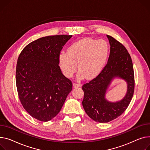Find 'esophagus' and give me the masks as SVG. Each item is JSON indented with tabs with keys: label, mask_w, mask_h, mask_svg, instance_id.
<instances>
[{
	"label": "esophagus",
	"mask_w": 150,
	"mask_h": 150,
	"mask_svg": "<svg viewBox=\"0 0 150 150\" xmlns=\"http://www.w3.org/2000/svg\"><path fill=\"white\" fill-rule=\"evenodd\" d=\"M73 86L74 87H80L81 84H76V83H73Z\"/></svg>",
	"instance_id": "34e87169"
}]
</instances>
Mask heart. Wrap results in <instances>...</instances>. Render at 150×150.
<instances>
[{"mask_svg": "<svg viewBox=\"0 0 150 150\" xmlns=\"http://www.w3.org/2000/svg\"><path fill=\"white\" fill-rule=\"evenodd\" d=\"M109 54V46L104 40L84 38L75 42L59 54L58 62L63 75L71 78L78 67V77L93 79L102 71Z\"/></svg>", "mask_w": 150, "mask_h": 150, "instance_id": "1", "label": "heart"}]
</instances>
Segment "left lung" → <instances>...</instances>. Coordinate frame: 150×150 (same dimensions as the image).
I'll use <instances>...</instances> for the list:
<instances>
[{"mask_svg":"<svg viewBox=\"0 0 150 150\" xmlns=\"http://www.w3.org/2000/svg\"><path fill=\"white\" fill-rule=\"evenodd\" d=\"M110 52L107 64L101 73L82 88V104L86 113L93 121L100 123L111 121L121 115L130 103L134 89L133 63L126 48L113 37L107 35ZM116 77L124 80L127 85V93L121 100L110 102L105 98L106 92Z\"/></svg>","mask_w":150,"mask_h":150,"instance_id":"8db88e82","label":"left lung"}]
</instances>
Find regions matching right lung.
I'll use <instances>...</instances> for the list:
<instances>
[{"label":"right lung","mask_w":150,"mask_h":150,"mask_svg":"<svg viewBox=\"0 0 150 150\" xmlns=\"http://www.w3.org/2000/svg\"><path fill=\"white\" fill-rule=\"evenodd\" d=\"M72 35L40 38L28 44L17 63L16 81L20 101L25 110L40 121L51 120L72 90L71 81L62 73L58 57Z\"/></svg>","instance_id":"right-lung-1"}]
</instances>
